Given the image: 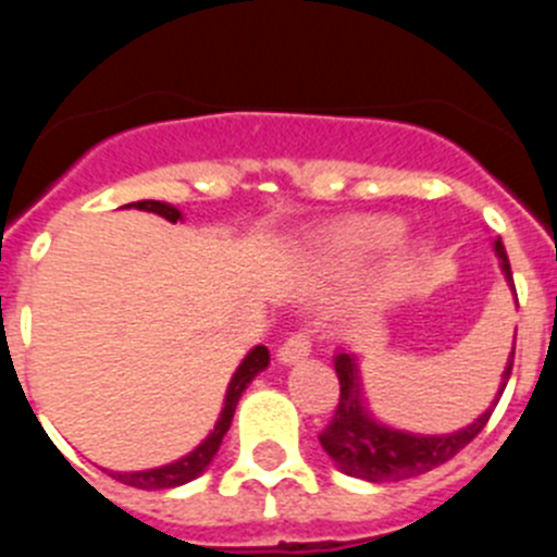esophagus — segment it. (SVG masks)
Listing matches in <instances>:
<instances>
[{
	"label": "esophagus",
	"mask_w": 557,
	"mask_h": 557,
	"mask_svg": "<svg viewBox=\"0 0 557 557\" xmlns=\"http://www.w3.org/2000/svg\"><path fill=\"white\" fill-rule=\"evenodd\" d=\"M308 355H310V337L305 335V332H296V335H290L288 341L280 346L277 360L283 362V366H296V362H302Z\"/></svg>",
	"instance_id": "34e87169"
}]
</instances>
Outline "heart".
<instances>
[{
	"instance_id": "b5f03b06",
	"label": "heart",
	"mask_w": 557,
	"mask_h": 557,
	"mask_svg": "<svg viewBox=\"0 0 557 557\" xmlns=\"http://www.w3.org/2000/svg\"><path fill=\"white\" fill-rule=\"evenodd\" d=\"M401 236L404 222L398 216H351L313 238L310 261L324 274H343L366 267L376 255L393 247V258L376 274L366 294L368 308H382L398 296L409 294L429 261V247L423 242H404Z\"/></svg>"
}]
</instances>
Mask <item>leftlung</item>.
I'll return each instance as SVG.
<instances>
[{"mask_svg":"<svg viewBox=\"0 0 557 557\" xmlns=\"http://www.w3.org/2000/svg\"><path fill=\"white\" fill-rule=\"evenodd\" d=\"M492 247H495L500 272L506 277L508 288L517 296L506 247H503L500 238H495ZM513 341H517V335H513ZM511 368L513 349L508 355L506 368H503L500 387H497L495 398H492L490 407L483 409L470 425H465L459 431H450V434H414V431L393 429V425L373 418L371 409L366 407V396H362V376L357 355L355 351H337L335 371L337 382H341V401H337L335 418L321 431V448L335 461L337 470L351 478H362V481L387 483L423 475V472L454 459L467 443H472L481 434V429L492 418L497 401H500L508 376H511Z\"/></svg>","mask_w":557,"mask_h":557,"instance_id":"8db88e82","label":"left lung"}]
</instances>
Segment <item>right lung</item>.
Segmentation results:
<instances>
[{
  "mask_svg": "<svg viewBox=\"0 0 557 557\" xmlns=\"http://www.w3.org/2000/svg\"><path fill=\"white\" fill-rule=\"evenodd\" d=\"M123 208H137V211H148V214H159L164 216L168 222H184V214H181L178 208L170 206V202H161V200H137V202H128ZM269 368V349L267 346H255L249 349V355L244 357L242 366L236 368V373L231 376L225 389V404H222V412L216 418L214 429L208 431V436L197 445L195 450H189L186 456L181 459L170 461V465H161V467H150V470H132V472H121V470H109V475L114 481L126 483V486H134V490H175V486H184V483L195 481L197 475L208 470V465L214 461L216 450L222 445V436L227 434L233 423V412L238 407V398L244 396V389L249 387L255 376L261 371Z\"/></svg>",
  "mask_w": 557,
  "mask_h": 557,
  "instance_id": "add662e5",
  "label": "right lung"
}]
</instances>
